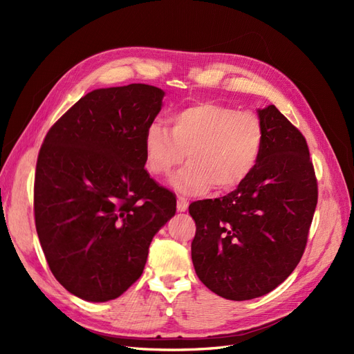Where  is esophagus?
Wrapping results in <instances>:
<instances>
[{"instance_id":"34e87169","label":"esophagus","mask_w":354,"mask_h":354,"mask_svg":"<svg viewBox=\"0 0 354 354\" xmlns=\"http://www.w3.org/2000/svg\"><path fill=\"white\" fill-rule=\"evenodd\" d=\"M187 207H189V201L183 196H178L177 198V211L185 212L187 209Z\"/></svg>"}]
</instances>
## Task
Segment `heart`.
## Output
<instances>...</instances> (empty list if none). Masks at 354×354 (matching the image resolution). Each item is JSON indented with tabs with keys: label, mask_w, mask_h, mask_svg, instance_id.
<instances>
[{
	"label": "heart",
	"mask_w": 354,
	"mask_h": 354,
	"mask_svg": "<svg viewBox=\"0 0 354 354\" xmlns=\"http://www.w3.org/2000/svg\"><path fill=\"white\" fill-rule=\"evenodd\" d=\"M264 145V125L252 112L227 104L198 102L177 111L169 128L153 122L145 133V158L153 176L167 177L186 159L173 178L183 195H202L212 186L232 190L248 178Z\"/></svg>",
	"instance_id": "b5f03b06"
}]
</instances>
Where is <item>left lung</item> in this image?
<instances>
[{"mask_svg":"<svg viewBox=\"0 0 354 354\" xmlns=\"http://www.w3.org/2000/svg\"><path fill=\"white\" fill-rule=\"evenodd\" d=\"M264 145L252 174L229 195L192 202V261L217 295L243 301L269 294L294 272L317 203L304 136L274 104L257 111Z\"/></svg>","mask_w":354,"mask_h":354,"instance_id":"obj_1","label":"left lung"}]
</instances>
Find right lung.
Returning <instances> with one entry per match:
<instances>
[{"mask_svg": "<svg viewBox=\"0 0 354 354\" xmlns=\"http://www.w3.org/2000/svg\"><path fill=\"white\" fill-rule=\"evenodd\" d=\"M165 93L147 84L85 94L50 128L37 160L34 211L51 273L104 303L138 277L176 196L145 169V133Z\"/></svg>", "mask_w": 354, "mask_h": 354, "instance_id": "obj_1", "label": "right lung"}]
</instances>
